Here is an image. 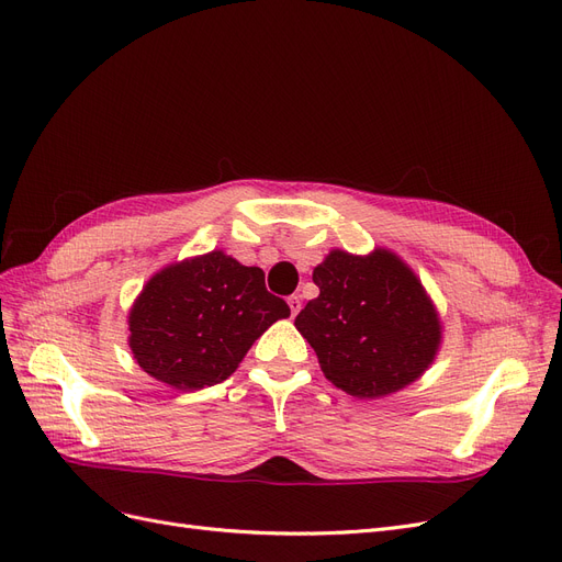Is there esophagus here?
Returning <instances> with one entry per match:
<instances>
[{"mask_svg": "<svg viewBox=\"0 0 562 562\" xmlns=\"http://www.w3.org/2000/svg\"><path fill=\"white\" fill-rule=\"evenodd\" d=\"M288 304H290V313H293V316H297L300 308H302V297L300 295H290Z\"/></svg>", "mask_w": 562, "mask_h": 562, "instance_id": "1", "label": "esophagus"}]
</instances>
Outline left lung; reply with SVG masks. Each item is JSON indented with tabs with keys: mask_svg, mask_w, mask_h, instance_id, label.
Masks as SVG:
<instances>
[{
	"mask_svg": "<svg viewBox=\"0 0 562 562\" xmlns=\"http://www.w3.org/2000/svg\"><path fill=\"white\" fill-rule=\"evenodd\" d=\"M321 295L295 318L329 383L357 398L398 392L429 369L440 318L413 269L387 249H341L313 269Z\"/></svg>",
	"mask_w": 562,
	"mask_h": 562,
	"instance_id": "left-lung-1",
	"label": "left lung"
}]
</instances>
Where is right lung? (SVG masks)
Masks as SVG:
<instances>
[{
	"label": "right lung",
	"instance_id": "obj_1",
	"mask_svg": "<svg viewBox=\"0 0 562 562\" xmlns=\"http://www.w3.org/2000/svg\"><path fill=\"white\" fill-rule=\"evenodd\" d=\"M288 316L260 267L212 251L147 281L128 313V346L151 378L193 392L233 375L258 336Z\"/></svg>",
	"mask_w": 562,
	"mask_h": 562
}]
</instances>
